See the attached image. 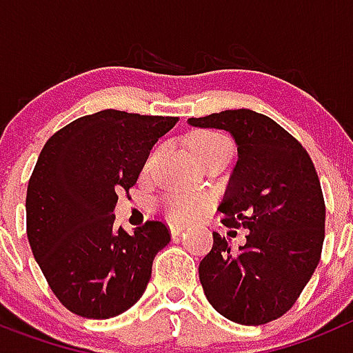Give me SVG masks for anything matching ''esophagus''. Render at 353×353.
Instances as JSON below:
<instances>
[{
  "mask_svg": "<svg viewBox=\"0 0 353 353\" xmlns=\"http://www.w3.org/2000/svg\"><path fill=\"white\" fill-rule=\"evenodd\" d=\"M183 231H185V228H183V225H170V234H172L174 238H176V236H179Z\"/></svg>",
  "mask_w": 353,
  "mask_h": 353,
  "instance_id": "34e87169",
  "label": "esophagus"
}]
</instances>
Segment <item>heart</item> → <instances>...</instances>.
Wrapping results in <instances>:
<instances>
[{
  "label": "heart",
  "instance_id": "b5f03b06",
  "mask_svg": "<svg viewBox=\"0 0 353 353\" xmlns=\"http://www.w3.org/2000/svg\"><path fill=\"white\" fill-rule=\"evenodd\" d=\"M190 147L201 163L216 156L232 154L231 140L216 131H197L190 139ZM204 206H206V199L199 195L172 194L163 199L165 213L174 222H188L197 216Z\"/></svg>",
  "mask_w": 353,
  "mask_h": 353
}]
</instances>
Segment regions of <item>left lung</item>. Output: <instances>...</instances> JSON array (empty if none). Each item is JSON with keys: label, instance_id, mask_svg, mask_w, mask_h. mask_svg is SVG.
Returning <instances> with one entry per match:
<instances>
[{"label": "left lung", "instance_id": "left-lung-1", "mask_svg": "<svg viewBox=\"0 0 353 353\" xmlns=\"http://www.w3.org/2000/svg\"><path fill=\"white\" fill-rule=\"evenodd\" d=\"M188 124L231 133L238 161L219 211L229 225L249 231L238 250L213 232V249L199 265L204 295L234 323L277 320L320 263L325 202L314 165L284 128L252 110H225Z\"/></svg>", "mask_w": 353, "mask_h": 353}]
</instances>
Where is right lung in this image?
Returning a JSON list of instances; mask_svg holds the SVG:
<instances>
[{
  "instance_id": "obj_1",
  "label": "right lung",
  "mask_w": 353,
  "mask_h": 353,
  "mask_svg": "<svg viewBox=\"0 0 353 353\" xmlns=\"http://www.w3.org/2000/svg\"><path fill=\"white\" fill-rule=\"evenodd\" d=\"M177 117L103 110L67 124L46 142L26 194V232L57 299L78 316L106 320L139 302L163 222L133 232L115 225L117 192L137 185L152 145Z\"/></svg>"
}]
</instances>
